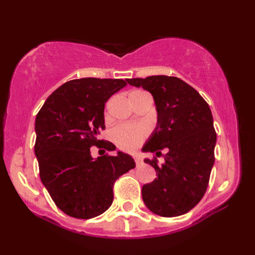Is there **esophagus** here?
<instances>
[{
  "label": "esophagus",
  "instance_id": "obj_1",
  "mask_svg": "<svg viewBox=\"0 0 255 255\" xmlns=\"http://www.w3.org/2000/svg\"><path fill=\"white\" fill-rule=\"evenodd\" d=\"M133 158H134V161H136V164L137 165H139V164H141L142 163V159L141 158H140V155L139 154H134L133 155Z\"/></svg>",
  "mask_w": 255,
  "mask_h": 255
}]
</instances>
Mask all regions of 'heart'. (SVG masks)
Here are the masks:
<instances>
[{
  "label": "heart",
  "mask_w": 255,
  "mask_h": 255,
  "mask_svg": "<svg viewBox=\"0 0 255 255\" xmlns=\"http://www.w3.org/2000/svg\"><path fill=\"white\" fill-rule=\"evenodd\" d=\"M147 129L143 126L132 124H121L112 130V137L119 147L125 150H131L142 142Z\"/></svg>",
  "instance_id": "b5f03b06"
}]
</instances>
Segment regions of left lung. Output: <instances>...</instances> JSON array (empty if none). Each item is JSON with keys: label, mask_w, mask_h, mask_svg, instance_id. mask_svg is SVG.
Segmentation results:
<instances>
[{"label": "left lung", "mask_w": 255, "mask_h": 255, "mask_svg": "<svg viewBox=\"0 0 255 255\" xmlns=\"http://www.w3.org/2000/svg\"><path fill=\"white\" fill-rule=\"evenodd\" d=\"M153 97L156 126L142 152L156 156L165 150L164 162L144 159L158 177L141 189L145 206L162 217H176L196 206L207 189L217 136L207 103L183 80L166 75L128 79Z\"/></svg>", "instance_id": "obj_1"}]
</instances>
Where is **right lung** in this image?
Wrapping results in <instances>:
<instances>
[{
    "instance_id": "obj_1",
    "label": "right lung",
    "mask_w": 255,
    "mask_h": 255,
    "mask_svg": "<svg viewBox=\"0 0 255 255\" xmlns=\"http://www.w3.org/2000/svg\"><path fill=\"white\" fill-rule=\"evenodd\" d=\"M126 85L119 79L69 81L37 114L35 155L40 180L58 208L71 217L90 219L106 211L113 203L114 183L136 166L123 151L97 158L90 151L104 142L97 134L105 129V103ZM101 147L116 149L110 141Z\"/></svg>"
}]
</instances>
